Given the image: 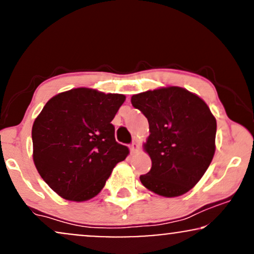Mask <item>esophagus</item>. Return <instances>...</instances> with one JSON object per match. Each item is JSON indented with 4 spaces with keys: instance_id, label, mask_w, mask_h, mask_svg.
<instances>
[{
    "instance_id": "34e87169",
    "label": "esophagus",
    "mask_w": 254,
    "mask_h": 254,
    "mask_svg": "<svg viewBox=\"0 0 254 254\" xmlns=\"http://www.w3.org/2000/svg\"><path fill=\"white\" fill-rule=\"evenodd\" d=\"M129 150H130V151H132V152H133V153H134V152H136V151H138V150H139V145H138V144H136V142H135V141H133V142H132V144H130V146H129Z\"/></svg>"
}]
</instances>
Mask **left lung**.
Here are the masks:
<instances>
[{
	"label": "left lung",
	"mask_w": 254,
	"mask_h": 254,
	"mask_svg": "<svg viewBox=\"0 0 254 254\" xmlns=\"http://www.w3.org/2000/svg\"><path fill=\"white\" fill-rule=\"evenodd\" d=\"M130 102L150 125L145 150L152 168L140 176L142 186L165 197L188 192L215 153L216 120L209 107L180 86L133 95Z\"/></svg>",
	"instance_id": "8db88e82"
}]
</instances>
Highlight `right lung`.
Returning <instances> with one entry per match:
<instances>
[{"label":"right lung","mask_w":254,"mask_h":254,"mask_svg":"<svg viewBox=\"0 0 254 254\" xmlns=\"http://www.w3.org/2000/svg\"><path fill=\"white\" fill-rule=\"evenodd\" d=\"M121 94L77 88L45 104L32 128L33 160L41 178L68 201H86L102 190L128 148L115 140L112 120Z\"/></svg>","instance_id":"add662e5"}]
</instances>
